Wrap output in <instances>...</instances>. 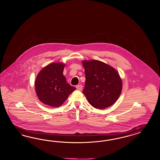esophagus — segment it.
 <instances>
[{
    "instance_id": "obj_1",
    "label": "esophagus",
    "mask_w": 160,
    "mask_h": 160,
    "mask_svg": "<svg viewBox=\"0 0 160 160\" xmlns=\"http://www.w3.org/2000/svg\"><path fill=\"white\" fill-rule=\"evenodd\" d=\"M76 88L78 89V90H80V91H81L82 90V86L81 85V84H79V85H77L76 86Z\"/></svg>"
}]
</instances>
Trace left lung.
Instances as JSON below:
<instances>
[{"mask_svg":"<svg viewBox=\"0 0 160 160\" xmlns=\"http://www.w3.org/2000/svg\"><path fill=\"white\" fill-rule=\"evenodd\" d=\"M86 82L83 94L93 107L104 109L112 106L121 94L122 82L114 68L97 60H82Z\"/></svg>","mask_w":160,"mask_h":160,"instance_id":"8db88e82","label":"left lung"}]
</instances>
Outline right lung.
Returning a JSON list of instances; mask_svg holds the SVG:
<instances>
[{
	"mask_svg": "<svg viewBox=\"0 0 160 160\" xmlns=\"http://www.w3.org/2000/svg\"><path fill=\"white\" fill-rule=\"evenodd\" d=\"M66 64L50 63L38 73L34 82L35 91L40 101L57 107L62 105L76 88L68 84L63 75Z\"/></svg>",
	"mask_w": 160,
	"mask_h": 160,
	"instance_id": "add662e5",
	"label": "right lung"
}]
</instances>
